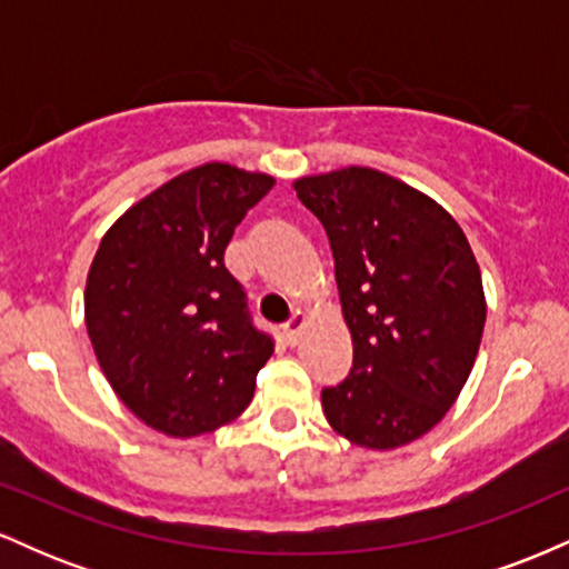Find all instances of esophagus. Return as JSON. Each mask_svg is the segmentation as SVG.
<instances>
[{
  "label": "esophagus",
  "mask_w": 569,
  "mask_h": 569,
  "mask_svg": "<svg viewBox=\"0 0 569 569\" xmlns=\"http://www.w3.org/2000/svg\"><path fill=\"white\" fill-rule=\"evenodd\" d=\"M307 329V318H305V312L302 310H297L291 316V321L283 326V337H286V342L289 345H297L299 342V337H302V331Z\"/></svg>",
  "instance_id": "34e87169"
}]
</instances>
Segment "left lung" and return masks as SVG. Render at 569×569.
I'll list each match as a JSON object with an SVG mask.
<instances>
[{
  "instance_id": "1",
  "label": "left lung",
  "mask_w": 569,
  "mask_h": 569,
  "mask_svg": "<svg viewBox=\"0 0 569 569\" xmlns=\"http://www.w3.org/2000/svg\"><path fill=\"white\" fill-rule=\"evenodd\" d=\"M335 257L352 369L323 388L329 426L356 447H403L452 409L487 321L466 232L428 194L375 168L293 181Z\"/></svg>"
}]
</instances>
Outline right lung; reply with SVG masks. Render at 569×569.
Returning a JSON list of instances; mask_svg holds the SVG:
<instances>
[{"label": "right lung", "mask_w": 569, "mask_h": 569, "mask_svg": "<svg viewBox=\"0 0 569 569\" xmlns=\"http://www.w3.org/2000/svg\"><path fill=\"white\" fill-rule=\"evenodd\" d=\"M276 179L206 162L130 206L101 238L84 326L120 401L173 439L243 411L272 339L251 323L224 248Z\"/></svg>", "instance_id": "add662e5"}]
</instances>
